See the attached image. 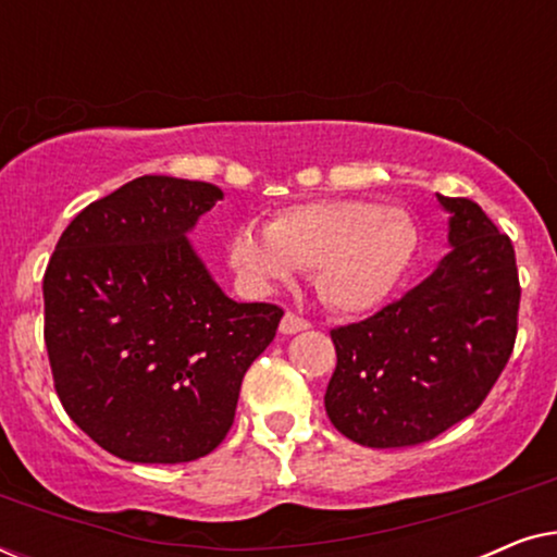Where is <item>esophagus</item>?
<instances>
[{
  "label": "esophagus",
  "mask_w": 557,
  "mask_h": 557,
  "mask_svg": "<svg viewBox=\"0 0 557 557\" xmlns=\"http://www.w3.org/2000/svg\"><path fill=\"white\" fill-rule=\"evenodd\" d=\"M304 330H309V322L307 319H301L299 314H294V311H286L284 319H281V324H278L281 334H296Z\"/></svg>",
  "instance_id": "1"
}]
</instances>
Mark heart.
<instances>
[{
	"instance_id": "b5f03b06",
	"label": "heart",
	"mask_w": 557,
	"mask_h": 557,
	"mask_svg": "<svg viewBox=\"0 0 557 557\" xmlns=\"http://www.w3.org/2000/svg\"><path fill=\"white\" fill-rule=\"evenodd\" d=\"M418 246L413 220L400 208L368 200H311L281 210L265 225L240 227L227 258L258 288L286 284L296 271H317L330 307L368 311L400 284Z\"/></svg>"
}]
</instances>
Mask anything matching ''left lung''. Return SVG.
<instances>
[{"instance_id":"obj_1","label":"left lung","mask_w":557,"mask_h":557,"mask_svg":"<svg viewBox=\"0 0 557 557\" xmlns=\"http://www.w3.org/2000/svg\"><path fill=\"white\" fill-rule=\"evenodd\" d=\"M448 246L429 278L360 324L332 330L337 368L324 408L370 448L431 441L474 413L512 355L515 248L467 197L436 195Z\"/></svg>"}]
</instances>
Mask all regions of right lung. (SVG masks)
Instances as JSON below:
<instances>
[{
    "instance_id": "1",
    "label": "right lung",
    "mask_w": 557,
    "mask_h": 557,
    "mask_svg": "<svg viewBox=\"0 0 557 557\" xmlns=\"http://www.w3.org/2000/svg\"><path fill=\"white\" fill-rule=\"evenodd\" d=\"M218 200L210 182L144 174L81 210L45 271L58 398L124 461L182 463L218 448L243 375L284 317L233 301L189 243Z\"/></svg>"
}]
</instances>
